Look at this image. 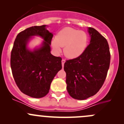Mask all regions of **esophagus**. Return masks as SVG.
<instances>
[{
  "mask_svg": "<svg viewBox=\"0 0 124 124\" xmlns=\"http://www.w3.org/2000/svg\"><path fill=\"white\" fill-rule=\"evenodd\" d=\"M65 62V59H62V67H63V66H64V63Z\"/></svg>",
  "mask_w": 124,
  "mask_h": 124,
  "instance_id": "34e87169",
  "label": "esophagus"
}]
</instances>
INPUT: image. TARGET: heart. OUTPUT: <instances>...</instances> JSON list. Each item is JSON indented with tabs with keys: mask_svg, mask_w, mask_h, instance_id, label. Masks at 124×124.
<instances>
[{
	"mask_svg": "<svg viewBox=\"0 0 124 124\" xmlns=\"http://www.w3.org/2000/svg\"><path fill=\"white\" fill-rule=\"evenodd\" d=\"M88 42V35L85 31L65 27L57 33L55 39L52 41V46L56 53H60L61 47H63L65 56L75 59L85 52Z\"/></svg>",
	"mask_w": 124,
	"mask_h": 124,
	"instance_id": "obj_1",
	"label": "heart"
}]
</instances>
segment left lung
<instances>
[{
  "label": "left lung",
  "instance_id": "8db88e82",
  "mask_svg": "<svg viewBox=\"0 0 124 124\" xmlns=\"http://www.w3.org/2000/svg\"><path fill=\"white\" fill-rule=\"evenodd\" d=\"M90 44L77 58L66 61L67 91L72 98L83 100L95 95L103 85L110 62L107 39L92 27H89Z\"/></svg>",
  "mask_w": 124,
  "mask_h": 124
}]
</instances>
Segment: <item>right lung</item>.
<instances>
[{
    "instance_id": "right-lung-1",
    "label": "right lung",
    "mask_w": 124,
    "mask_h": 124,
    "mask_svg": "<svg viewBox=\"0 0 124 124\" xmlns=\"http://www.w3.org/2000/svg\"><path fill=\"white\" fill-rule=\"evenodd\" d=\"M46 27L32 26L20 32L11 54V70L17 86L23 93L36 98L48 93L52 80L62 69V58L50 53L53 35ZM33 36H39L45 41L40 48L31 51L27 44Z\"/></svg>"
}]
</instances>
